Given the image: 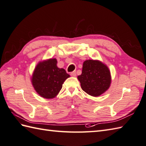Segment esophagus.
<instances>
[{"label": "esophagus", "mask_w": 146, "mask_h": 146, "mask_svg": "<svg viewBox=\"0 0 146 146\" xmlns=\"http://www.w3.org/2000/svg\"><path fill=\"white\" fill-rule=\"evenodd\" d=\"M70 75L71 76H72V77H76V71H73V72H70Z\"/></svg>", "instance_id": "esophagus-1"}]
</instances>
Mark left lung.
<instances>
[{
    "label": "left lung",
    "mask_w": 146,
    "mask_h": 146,
    "mask_svg": "<svg viewBox=\"0 0 146 146\" xmlns=\"http://www.w3.org/2000/svg\"><path fill=\"white\" fill-rule=\"evenodd\" d=\"M77 78L84 91L94 97L105 92L111 82L108 67L99 60H86L83 64L81 75Z\"/></svg>",
    "instance_id": "left-lung-1"
}]
</instances>
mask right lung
Listing matches in <instances>:
<instances>
[{
    "mask_svg": "<svg viewBox=\"0 0 146 146\" xmlns=\"http://www.w3.org/2000/svg\"><path fill=\"white\" fill-rule=\"evenodd\" d=\"M57 63L56 59L40 62L32 75V85L36 92L44 98H55L62 89L64 82L70 77L64 69L57 67Z\"/></svg>",
    "mask_w": 146,
    "mask_h": 146,
    "instance_id": "add662e5",
    "label": "right lung"
}]
</instances>
